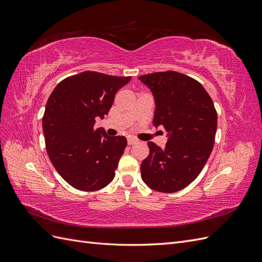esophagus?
Wrapping results in <instances>:
<instances>
[{
  "mask_svg": "<svg viewBox=\"0 0 262 262\" xmlns=\"http://www.w3.org/2000/svg\"><path fill=\"white\" fill-rule=\"evenodd\" d=\"M137 142H138V140H137V139H134V138H128V144H129V145L136 144Z\"/></svg>",
  "mask_w": 262,
  "mask_h": 262,
  "instance_id": "esophagus-1",
  "label": "esophagus"
}]
</instances>
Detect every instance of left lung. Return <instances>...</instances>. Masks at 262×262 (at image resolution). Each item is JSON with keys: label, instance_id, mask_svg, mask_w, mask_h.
Segmentation results:
<instances>
[{"label": "left lung", "instance_id": "obj_1", "mask_svg": "<svg viewBox=\"0 0 262 262\" xmlns=\"http://www.w3.org/2000/svg\"><path fill=\"white\" fill-rule=\"evenodd\" d=\"M155 100L153 124L167 131L165 148L148 142L141 177L150 189L171 193L199 176L213 149L217 114L208 92L194 78L175 71L139 76Z\"/></svg>", "mask_w": 262, "mask_h": 262}]
</instances>
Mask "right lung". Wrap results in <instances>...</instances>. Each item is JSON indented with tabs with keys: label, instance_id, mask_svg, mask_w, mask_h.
Masks as SVG:
<instances>
[{
	"label": "right lung",
	"instance_id": "1",
	"mask_svg": "<svg viewBox=\"0 0 262 262\" xmlns=\"http://www.w3.org/2000/svg\"><path fill=\"white\" fill-rule=\"evenodd\" d=\"M130 80L85 71L61 81L49 96L42 118L46 149L55 170L75 189L95 191L115 178L126 139L109 137L94 124L108 115L116 93Z\"/></svg>",
	"mask_w": 262,
	"mask_h": 262
}]
</instances>
